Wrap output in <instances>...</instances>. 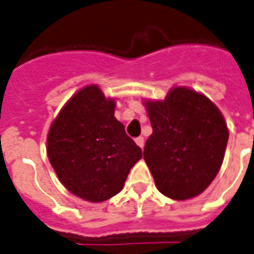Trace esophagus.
Instances as JSON below:
<instances>
[{"instance_id": "obj_1", "label": "esophagus", "mask_w": 254, "mask_h": 254, "mask_svg": "<svg viewBox=\"0 0 254 254\" xmlns=\"http://www.w3.org/2000/svg\"><path fill=\"white\" fill-rule=\"evenodd\" d=\"M135 143H137V145L139 146L141 148H143V146H145V139H143V137L135 138Z\"/></svg>"}]
</instances>
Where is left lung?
I'll use <instances>...</instances> for the list:
<instances>
[{"mask_svg": "<svg viewBox=\"0 0 254 254\" xmlns=\"http://www.w3.org/2000/svg\"><path fill=\"white\" fill-rule=\"evenodd\" d=\"M143 104L152 127L143 158L158 190L175 201L194 198L223 163L230 134L223 115L206 95L183 86Z\"/></svg>", "mask_w": 254, "mask_h": 254, "instance_id": "left-lung-1", "label": "left lung"}]
</instances>
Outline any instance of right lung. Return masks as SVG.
<instances>
[{"label": "right lung", "mask_w": 254, "mask_h": 254, "mask_svg": "<svg viewBox=\"0 0 254 254\" xmlns=\"http://www.w3.org/2000/svg\"><path fill=\"white\" fill-rule=\"evenodd\" d=\"M116 100L98 84L78 90L52 121L47 155L61 184L84 201H107L123 190L142 150L115 117Z\"/></svg>", "instance_id": "obj_1"}]
</instances>
